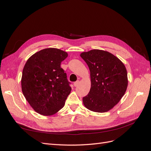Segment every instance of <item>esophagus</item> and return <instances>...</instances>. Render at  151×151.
<instances>
[{
	"label": "esophagus",
	"mask_w": 151,
	"mask_h": 151,
	"mask_svg": "<svg viewBox=\"0 0 151 151\" xmlns=\"http://www.w3.org/2000/svg\"><path fill=\"white\" fill-rule=\"evenodd\" d=\"M79 81H76L75 83H74V86H75V87H76V86H77L79 85Z\"/></svg>",
	"instance_id": "esophagus-1"
}]
</instances>
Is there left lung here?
Returning a JSON list of instances; mask_svg holds the SVG:
<instances>
[{"instance_id":"1","label":"left lung","mask_w":151,"mask_h":151,"mask_svg":"<svg viewBox=\"0 0 151 151\" xmlns=\"http://www.w3.org/2000/svg\"><path fill=\"white\" fill-rule=\"evenodd\" d=\"M81 57L88 64L91 87L83 98L91 111L103 113L111 109L125 94L128 85L124 64L113 54L100 50L83 52Z\"/></svg>"}]
</instances>
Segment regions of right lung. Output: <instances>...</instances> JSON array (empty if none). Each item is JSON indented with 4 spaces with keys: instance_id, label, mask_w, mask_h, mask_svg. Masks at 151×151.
Masks as SVG:
<instances>
[{
    "instance_id": "1",
    "label": "right lung",
    "mask_w": 151,
    "mask_h": 151,
    "mask_svg": "<svg viewBox=\"0 0 151 151\" xmlns=\"http://www.w3.org/2000/svg\"><path fill=\"white\" fill-rule=\"evenodd\" d=\"M67 52L57 48L43 49L33 55L22 70L21 87L25 98L42 115L56 113L65 104L71 91L67 74L60 67Z\"/></svg>"
}]
</instances>
